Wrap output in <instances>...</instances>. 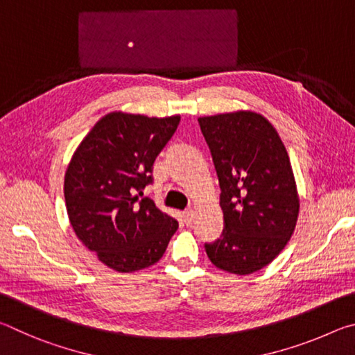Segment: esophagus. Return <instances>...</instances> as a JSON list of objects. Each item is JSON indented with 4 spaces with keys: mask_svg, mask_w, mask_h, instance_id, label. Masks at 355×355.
<instances>
[{
    "mask_svg": "<svg viewBox=\"0 0 355 355\" xmlns=\"http://www.w3.org/2000/svg\"><path fill=\"white\" fill-rule=\"evenodd\" d=\"M183 219H184V224L191 225L192 222H194V219H196V211H194V209H192V208L186 209V211L183 213Z\"/></svg>",
    "mask_w": 355,
    "mask_h": 355,
    "instance_id": "esophagus-1",
    "label": "esophagus"
}]
</instances>
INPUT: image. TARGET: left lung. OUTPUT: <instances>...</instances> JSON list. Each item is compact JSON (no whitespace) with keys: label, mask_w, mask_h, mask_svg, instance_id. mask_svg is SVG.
<instances>
[{"label":"left lung","mask_w":355,"mask_h":355,"mask_svg":"<svg viewBox=\"0 0 355 355\" xmlns=\"http://www.w3.org/2000/svg\"><path fill=\"white\" fill-rule=\"evenodd\" d=\"M220 186L225 228L205 244L222 271L248 275L268 266L290 241L299 196L290 156L268 119L252 111L199 119Z\"/></svg>","instance_id":"obj_1"}]
</instances>
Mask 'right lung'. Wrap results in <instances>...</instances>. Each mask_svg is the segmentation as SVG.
I'll use <instances>...</instances> for the list:
<instances>
[{"mask_svg": "<svg viewBox=\"0 0 355 355\" xmlns=\"http://www.w3.org/2000/svg\"><path fill=\"white\" fill-rule=\"evenodd\" d=\"M178 123L180 116L110 112L71 156L64 180L69 220L80 241L114 271L152 266L177 232L172 216L139 196Z\"/></svg>", "mask_w": 355, "mask_h": 355, "instance_id": "right-lung-1", "label": "right lung"}]
</instances>
